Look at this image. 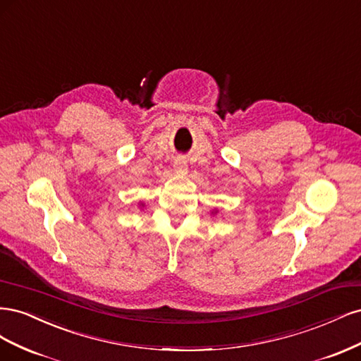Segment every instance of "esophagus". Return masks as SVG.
<instances>
[{
    "instance_id": "esophagus-1",
    "label": "esophagus",
    "mask_w": 361,
    "mask_h": 361,
    "mask_svg": "<svg viewBox=\"0 0 361 361\" xmlns=\"http://www.w3.org/2000/svg\"><path fill=\"white\" fill-rule=\"evenodd\" d=\"M174 169H176L178 171H185L187 170V161H185L183 158H179L174 161Z\"/></svg>"
}]
</instances>
